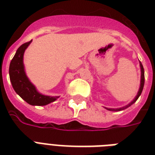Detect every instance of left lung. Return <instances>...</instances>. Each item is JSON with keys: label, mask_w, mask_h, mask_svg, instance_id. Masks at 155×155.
<instances>
[{"label": "left lung", "mask_w": 155, "mask_h": 155, "mask_svg": "<svg viewBox=\"0 0 155 155\" xmlns=\"http://www.w3.org/2000/svg\"><path fill=\"white\" fill-rule=\"evenodd\" d=\"M140 63V68H141V83H140V88H139V91L137 92V94L136 97L134 98V99L131 103H129L128 105L124 107H120V108H107V107H105L107 110H108V111H122V110H124V109L128 108L129 107H130L132 104H134L135 102L137 100V99L139 98V96L141 95V92H142V90H143L144 87V83H145V73H144V68L142 64L141 63V61L139 62Z\"/></svg>", "instance_id": "8db88e82"}]
</instances>
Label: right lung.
I'll list each match as a JSON object with an SVG mask.
<instances>
[{"mask_svg":"<svg viewBox=\"0 0 155 155\" xmlns=\"http://www.w3.org/2000/svg\"><path fill=\"white\" fill-rule=\"evenodd\" d=\"M32 40L19 47L9 64V78L17 94L32 106H44L56 101L60 96H48L39 93L31 82L25 72L23 64L24 52Z\"/></svg>","mask_w":155,"mask_h":155,"instance_id":"obj_1","label":"right lung"}]
</instances>
